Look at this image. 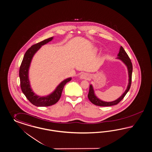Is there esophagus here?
Instances as JSON below:
<instances>
[{"label": "esophagus", "instance_id": "34e87169", "mask_svg": "<svg viewBox=\"0 0 152 152\" xmlns=\"http://www.w3.org/2000/svg\"><path fill=\"white\" fill-rule=\"evenodd\" d=\"M90 77L88 73H83L80 75V78L81 79H85V80H88L89 79Z\"/></svg>", "mask_w": 152, "mask_h": 152}]
</instances>
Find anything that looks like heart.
Returning a JSON list of instances; mask_svg holds the SVG:
<instances>
[{
  "mask_svg": "<svg viewBox=\"0 0 152 152\" xmlns=\"http://www.w3.org/2000/svg\"><path fill=\"white\" fill-rule=\"evenodd\" d=\"M95 51H97V49H95Z\"/></svg>",
  "mask_w": 152,
  "mask_h": 152,
  "instance_id": "1",
  "label": "heart"
}]
</instances>
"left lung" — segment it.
I'll use <instances>...</instances> for the list:
<instances>
[{
    "instance_id": "1",
    "label": "left lung",
    "mask_w": 152,
    "mask_h": 152,
    "mask_svg": "<svg viewBox=\"0 0 152 152\" xmlns=\"http://www.w3.org/2000/svg\"><path fill=\"white\" fill-rule=\"evenodd\" d=\"M117 59L121 60L123 63L126 66L127 70H128V75H129V83L127 85V88L126 89L125 92L122 94L120 98L117 99L115 100L112 102H105L99 99L96 95L95 94L94 90L93 89V85H90L89 88V94H88V98L90 101L94 104L98 106H102V107H107V106H112L114 105L117 104L121 100L123 99L125 97L126 94L129 91V89L130 88L131 84V78H132V64L131 63V60L130 58L129 57L127 54L126 53L124 49L121 46L120 49V51L117 55Z\"/></svg>"
}]
</instances>
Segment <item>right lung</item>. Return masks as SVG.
<instances>
[{
  "label": "right lung",
  "mask_w": 152,
  "mask_h": 152,
  "mask_svg": "<svg viewBox=\"0 0 152 152\" xmlns=\"http://www.w3.org/2000/svg\"><path fill=\"white\" fill-rule=\"evenodd\" d=\"M53 37L45 39L42 42L33 45L25 53L20 68L19 76L22 93L32 104L37 107H48L56 104L60 99L64 85L71 80L69 77L62 81L51 94L45 96H40L35 94L32 91L28 79V70L32 59L37 51L42 46L52 41Z\"/></svg>",
  "instance_id": "add662e5"
}]
</instances>
